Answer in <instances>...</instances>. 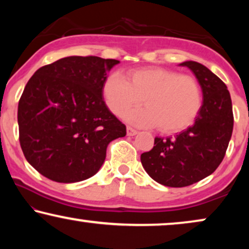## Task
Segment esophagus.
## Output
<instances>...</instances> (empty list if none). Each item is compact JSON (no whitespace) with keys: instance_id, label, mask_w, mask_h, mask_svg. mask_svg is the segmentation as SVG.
<instances>
[{"instance_id":"esophagus-1","label":"esophagus","mask_w":249,"mask_h":249,"mask_svg":"<svg viewBox=\"0 0 249 249\" xmlns=\"http://www.w3.org/2000/svg\"><path fill=\"white\" fill-rule=\"evenodd\" d=\"M137 130H136V129H134V128H131V127H127V135L128 136H135V135H137Z\"/></svg>"}]
</instances>
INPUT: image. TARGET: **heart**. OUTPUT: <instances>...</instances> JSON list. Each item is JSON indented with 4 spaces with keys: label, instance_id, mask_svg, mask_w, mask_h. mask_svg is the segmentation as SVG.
<instances>
[{
    "label": "heart",
    "instance_id": "obj_1",
    "mask_svg": "<svg viewBox=\"0 0 249 249\" xmlns=\"http://www.w3.org/2000/svg\"><path fill=\"white\" fill-rule=\"evenodd\" d=\"M103 97L112 113L121 117L138 107H146L124 115L130 124L144 127L159 125L165 134H176L195 121L202 107V90L193 77L165 68H142L128 73L107 78Z\"/></svg>",
    "mask_w": 249,
    "mask_h": 249
}]
</instances>
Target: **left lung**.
<instances>
[{"label": "left lung", "instance_id": "obj_1", "mask_svg": "<svg viewBox=\"0 0 249 249\" xmlns=\"http://www.w3.org/2000/svg\"><path fill=\"white\" fill-rule=\"evenodd\" d=\"M202 88L203 104L193 125L175 137H155L141 155L142 168L166 187H186L215 171L226 155L233 129L232 103L226 84L205 66L186 61Z\"/></svg>", "mask_w": 249, "mask_h": 249}]
</instances>
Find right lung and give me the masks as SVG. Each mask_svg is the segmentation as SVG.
<instances>
[{
	"instance_id": "1",
	"label": "right lung",
	"mask_w": 249,
	"mask_h": 249,
	"mask_svg": "<svg viewBox=\"0 0 249 249\" xmlns=\"http://www.w3.org/2000/svg\"><path fill=\"white\" fill-rule=\"evenodd\" d=\"M118 63L68 56L39 68L27 83L18 105L19 141L40 175L63 183L90 178L107 145L127 134L103 100L107 72Z\"/></svg>"
}]
</instances>
